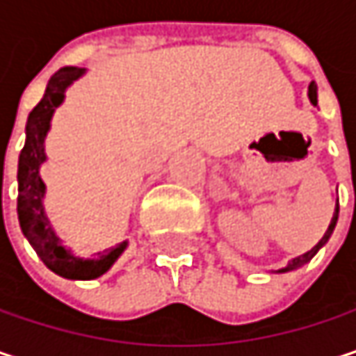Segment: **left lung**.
Listing matches in <instances>:
<instances>
[{
	"label": "left lung",
	"mask_w": 356,
	"mask_h": 356,
	"mask_svg": "<svg viewBox=\"0 0 356 356\" xmlns=\"http://www.w3.org/2000/svg\"><path fill=\"white\" fill-rule=\"evenodd\" d=\"M307 95H309V102H312V104L316 106V102H318V87H316V83H314V81L309 83ZM337 220H339V200H337V210H334V216H332V222H330V226H328L326 234L322 236V241L316 244V246H314L312 250H307L306 254H302V257L293 259V261H291V263H289L287 267H283V269H281L279 273H285V271H293V269H298V267L306 265L307 261H309V259H312V257H314V254H316V252L320 250V246H322V244H326V241L330 238V234H332V230H334V226H337Z\"/></svg>",
	"instance_id": "1"
}]
</instances>
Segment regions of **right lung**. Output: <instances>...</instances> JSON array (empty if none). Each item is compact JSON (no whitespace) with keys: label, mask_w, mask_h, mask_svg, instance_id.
I'll list each match as a JSON object with an SVG mask.
<instances>
[{"label":"right lung","mask_w":356,"mask_h":356,"mask_svg":"<svg viewBox=\"0 0 356 356\" xmlns=\"http://www.w3.org/2000/svg\"><path fill=\"white\" fill-rule=\"evenodd\" d=\"M81 75L83 69L79 67H65L50 77L44 97L28 115L26 145L19 152L17 163V220L22 232L50 271L67 279H95L104 275L126 248V243H120L106 252H97L95 259L73 257L69 250H65V246L52 232L49 218L44 216L42 208L44 183L38 175V167L47 159L44 136L49 132L54 108L60 106L65 97V89Z\"/></svg>","instance_id":"add662e5"}]
</instances>
